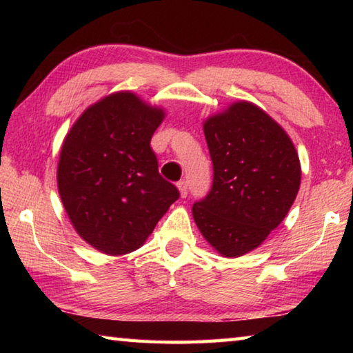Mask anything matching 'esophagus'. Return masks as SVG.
Masks as SVG:
<instances>
[{"mask_svg": "<svg viewBox=\"0 0 353 353\" xmlns=\"http://www.w3.org/2000/svg\"><path fill=\"white\" fill-rule=\"evenodd\" d=\"M177 188H179V191H181V196H182V198H185V196L188 194V183L185 182V181L177 182Z\"/></svg>", "mask_w": 353, "mask_h": 353, "instance_id": "1", "label": "esophagus"}]
</instances>
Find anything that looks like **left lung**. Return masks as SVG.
Masks as SVG:
<instances>
[{
    "label": "left lung",
    "mask_w": 353,
    "mask_h": 353,
    "mask_svg": "<svg viewBox=\"0 0 353 353\" xmlns=\"http://www.w3.org/2000/svg\"><path fill=\"white\" fill-rule=\"evenodd\" d=\"M204 134L213 183L193 218L210 246L234 259L282 223L301 187V162L280 124L248 101L207 118Z\"/></svg>",
    "instance_id": "obj_1"
}]
</instances>
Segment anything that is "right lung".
Wrapping results in <instances>:
<instances>
[{"label": "right lung", "instance_id": "1", "mask_svg": "<svg viewBox=\"0 0 353 353\" xmlns=\"http://www.w3.org/2000/svg\"><path fill=\"white\" fill-rule=\"evenodd\" d=\"M163 118L159 107L118 92L88 107L65 137L59 194L77 234L99 252L139 249L179 199L151 149Z\"/></svg>", "mask_w": 353, "mask_h": 353}]
</instances>
